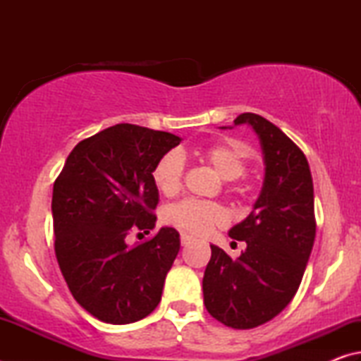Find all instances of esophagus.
Listing matches in <instances>:
<instances>
[{
	"mask_svg": "<svg viewBox=\"0 0 361 361\" xmlns=\"http://www.w3.org/2000/svg\"><path fill=\"white\" fill-rule=\"evenodd\" d=\"M180 240H181V245L185 247V245H188L189 242L192 240V237H191V235H188V234H181V235H180Z\"/></svg>",
	"mask_w": 361,
	"mask_h": 361,
	"instance_id": "34e87169",
	"label": "esophagus"
}]
</instances>
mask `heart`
Listing matches in <instances>:
<instances>
[{"instance_id": "heart-1", "label": "heart", "mask_w": 361, "mask_h": 361, "mask_svg": "<svg viewBox=\"0 0 361 361\" xmlns=\"http://www.w3.org/2000/svg\"><path fill=\"white\" fill-rule=\"evenodd\" d=\"M195 156L210 164L216 173L228 181L240 178L245 173L248 164L247 151L237 142H218L204 146L195 151ZM183 172H185V159L180 152L169 151L159 157L152 167V183L161 194L175 195L181 188ZM166 219L175 228L195 235H205L218 226L226 224L228 213L221 205L209 200L183 199L169 207Z\"/></svg>"}]
</instances>
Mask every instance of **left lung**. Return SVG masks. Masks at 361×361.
Listing matches in <instances>:
<instances>
[{
  "instance_id": "left-lung-1",
  "label": "left lung",
  "mask_w": 361,
  "mask_h": 361,
  "mask_svg": "<svg viewBox=\"0 0 361 361\" xmlns=\"http://www.w3.org/2000/svg\"><path fill=\"white\" fill-rule=\"evenodd\" d=\"M240 124L252 126L259 138L264 183L252 213L229 231L231 239L247 243L245 252L232 259L210 245L202 290L213 319L250 329L272 320L296 295L317 224L314 183L304 152L259 114L237 116L234 126Z\"/></svg>"
}]
</instances>
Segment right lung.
Returning <instances> with one entry per match:
<instances>
[{
    "label": "right lung",
    "mask_w": 361,
    "mask_h": 361,
    "mask_svg": "<svg viewBox=\"0 0 361 361\" xmlns=\"http://www.w3.org/2000/svg\"><path fill=\"white\" fill-rule=\"evenodd\" d=\"M181 142L169 132L116 124L79 142L54 183L56 256L78 304L105 323L126 325L157 307L180 252V234L162 228L130 247L132 231L156 226L157 159Z\"/></svg>",
    "instance_id": "right-lung-1"
}]
</instances>
